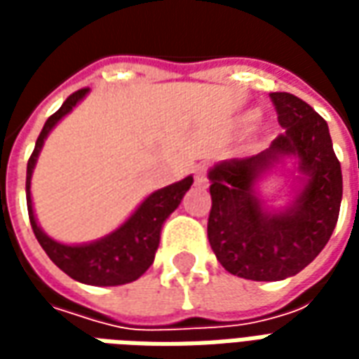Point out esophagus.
<instances>
[{
    "instance_id": "obj_1",
    "label": "esophagus",
    "mask_w": 359,
    "mask_h": 359,
    "mask_svg": "<svg viewBox=\"0 0 359 359\" xmlns=\"http://www.w3.org/2000/svg\"><path fill=\"white\" fill-rule=\"evenodd\" d=\"M194 175H196V177H194L196 187L208 188V184H210V180H208V175H205V167H198Z\"/></svg>"
}]
</instances>
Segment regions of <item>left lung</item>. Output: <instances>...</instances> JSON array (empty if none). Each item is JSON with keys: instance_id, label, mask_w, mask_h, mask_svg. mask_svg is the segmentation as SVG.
<instances>
[{"instance_id": "8db88e82", "label": "left lung", "mask_w": 359, "mask_h": 359, "mask_svg": "<svg viewBox=\"0 0 359 359\" xmlns=\"http://www.w3.org/2000/svg\"><path fill=\"white\" fill-rule=\"evenodd\" d=\"M271 100L285 133L262 154L217 161L208 171L211 250L229 273L248 280H283L308 267L331 238L342 202L327 121L292 94L273 92ZM273 172L293 179L283 206L261 194V180Z\"/></svg>"}]
</instances>
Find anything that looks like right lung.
<instances>
[{"instance_id": "right-lung-1", "label": "right lung", "mask_w": 359, "mask_h": 359, "mask_svg": "<svg viewBox=\"0 0 359 359\" xmlns=\"http://www.w3.org/2000/svg\"><path fill=\"white\" fill-rule=\"evenodd\" d=\"M88 92L90 88H82L69 95L63 105L46 121L42 133L36 140L34 151L27 165L28 217L43 252L63 273L82 285L118 286L142 277L149 269V265L154 264L165 221L179 208L188 188L192 187L194 177L188 175L179 182H172L169 187L159 188L156 192L148 194L115 231H111L109 234H105L97 241L65 244V242L51 238L50 234L38 225V219H36L32 192H30L32 175H34V167L38 163V156L42 151L46 138L59 125V121H63L88 95Z\"/></svg>"}]
</instances>
